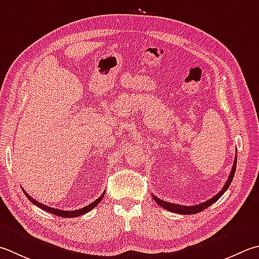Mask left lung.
I'll list each match as a JSON object with an SVG mask.
<instances>
[{
    "mask_svg": "<svg viewBox=\"0 0 259 259\" xmlns=\"http://www.w3.org/2000/svg\"><path fill=\"white\" fill-rule=\"evenodd\" d=\"M236 167H237V155H236V158H234V162H233V166H232V170L231 173H230V177L225 182L224 187L222 188V190H221L218 195H215L214 197H211L210 199L204 201V203L198 204V205H195V206H183V205H178V204H173V203H168V201H164L162 199L157 198L156 196L153 195V198L154 200L156 201V203L161 206V207L165 208L170 211H173V213H178V214H182V215H190V214H197L199 213V211H203L204 209H206L211 204H214L216 200H219L221 198V196H222L225 191L228 190V188L231 185V182L233 180V177H234V173H236Z\"/></svg>",
    "mask_w": 259,
    "mask_h": 259,
    "instance_id": "8db88e82",
    "label": "left lung"
}]
</instances>
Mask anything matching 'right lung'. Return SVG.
Listing matches in <instances>:
<instances>
[{"instance_id":"right-lung-1","label":"right lung","mask_w":259,"mask_h":259,"mask_svg":"<svg viewBox=\"0 0 259 259\" xmlns=\"http://www.w3.org/2000/svg\"><path fill=\"white\" fill-rule=\"evenodd\" d=\"M23 194H25L27 198L29 199L32 204L36 205L37 207H39L41 209L49 211V213H51V214L61 216V218H77V216H80V215L86 214V213H88L89 210H92L94 207H96V206L100 204V201L102 200L103 196L105 195V192H103V195L100 197V198H97L95 201H93L92 204H89L88 206H84V207H82L80 209H77V210H62V209H56V208H53V207H49V206H46L44 204L39 203V201L35 200L34 198H31V197L28 195L25 190H23Z\"/></svg>"}]
</instances>
